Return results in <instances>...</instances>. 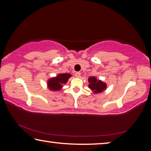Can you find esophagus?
Instances as JSON below:
<instances>
[{
    "label": "esophagus",
    "instance_id": "obj_1",
    "mask_svg": "<svg viewBox=\"0 0 151 151\" xmlns=\"http://www.w3.org/2000/svg\"><path fill=\"white\" fill-rule=\"evenodd\" d=\"M75 76H76V78H79V77H80V76H81V73L76 72V73H75Z\"/></svg>",
    "mask_w": 151,
    "mask_h": 151
}]
</instances>
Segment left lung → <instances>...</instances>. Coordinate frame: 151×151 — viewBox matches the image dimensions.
Segmentation results:
<instances>
[{
  "mask_svg": "<svg viewBox=\"0 0 151 151\" xmlns=\"http://www.w3.org/2000/svg\"><path fill=\"white\" fill-rule=\"evenodd\" d=\"M88 87L93 91L94 93H100L106 88V83L100 80H97L94 76H91L88 78Z\"/></svg>",
  "mask_w": 151,
  "mask_h": 151,
  "instance_id": "1",
  "label": "left lung"
}]
</instances>
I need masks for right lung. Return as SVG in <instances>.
I'll use <instances>...</instances> for the list:
<instances>
[{
    "label": "right lung",
    "instance_id": "right-lung-1",
    "mask_svg": "<svg viewBox=\"0 0 151 151\" xmlns=\"http://www.w3.org/2000/svg\"><path fill=\"white\" fill-rule=\"evenodd\" d=\"M71 76L70 74L63 73L59 74L56 77H52L48 79L47 82V86L50 91H58L61 90L63 85L66 84Z\"/></svg>",
    "mask_w": 151,
    "mask_h": 151
}]
</instances>
